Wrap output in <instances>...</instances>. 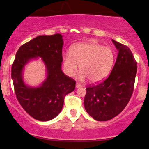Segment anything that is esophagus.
<instances>
[{"instance_id":"obj_1","label":"esophagus","mask_w":149,"mask_h":149,"mask_svg":"<svg viewBox=\"0 0 149 149\" xmlns=\"http://www.w3.org/2000/svg\"><path fill=\"white\" fill-rule=\"evenodd\" d=\"M82 87V85H81V84H79V83H76V88H79V87Z\"/></svg>"}]
</instances>
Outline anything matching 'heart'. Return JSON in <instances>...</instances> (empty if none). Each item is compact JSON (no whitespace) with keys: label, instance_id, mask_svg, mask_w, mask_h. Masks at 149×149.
Instances as JSON below:
<instances>
[{"label":"heart","instance_id":"obj_1","mask_svg":"<svg viewBox=\"0 0 149 149\" xmlns=\"http://www.w3.org/2000/svg\"><path fill=\"white\" fill-rule=\"evenodd\" d=\"M65 72L68 76H74L78 69L81 71L79 80L87 78L91 83L104 80L111 72L115 62V54L109 47H104L95 42H81L71 48L70 53L62 55Z\"/></svg>","mask_w":149,"mask_h":149}]
</instances>
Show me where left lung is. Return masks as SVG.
<instances>
[{"instance_id": "left-lung-1", "label": "left lung", "mask_w": 149, "mask_h": 149, "mask_svg": "<svg viewBox=\"0 0 149 149\" xmlns=\"http://www.w3.org/2000/svg\"><path fill=\"white\" fill-rule=\"evenodd\" d=\"M118 50L117 60L109 77L87 87L84 106L96 121H105L119 115L129 102L134 91L137 62L127 46L112 40Z\"/></svg>"}]
</instances>
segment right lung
Wrapping results in <instances>:
<instances>
[{
    "label": "right lung",
    "mask_w": 149,
    "mask_h": 149,
    "mask_svg": "<svg viewBox=\"0 0 149 149\" xmlns=\"http://www.w3.org/2000/svg\"><path fill=\"white\" fill-rule=\"evenodd\" d=\"M63 45L60 34L38 36L20 47L12 64L11 78L17 100L38 121H47L58 116L65 96L75 89L76 81L62 70ZM38 57L45 64L47 77L39 86L30 87L23 81V68Z\"/></svg>",
    "instance_id": "add662e5"
}]
</instances>
